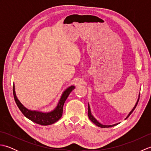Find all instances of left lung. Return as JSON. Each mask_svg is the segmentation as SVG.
Instances as JSON below:
<instances>
[{"label":"left lung","instance_id":"left-lung-1","mask_svg":"<svg viewBox=\"0 0 151 151\" xmlns=\"http://www.w3.org/2000/svg\"><path fill=\"white\" fill-rule=\"evenodd\" d=\"M139 95H140V93H139V97H138V99H137V102H136V104H135V106H134V107L133 108V109L132 110H131V111L130 112V113L129 114V115H127V117L125 118V119H127L129 117L130 115H131V114L133 112V111L135 110V108H136V106H137V103H138V101H139ZM88 117H89V119L91 120V121H92L93 123L95 124H96L97 125V126H98V127H101V128H109V127H114V126H115V125H117V124H118L119 123H117V124H111V125H104V124H102L101 123H99V122L93 116V115L91 114V110H90V106H89V104H88Z\"/></svg>","mask_w":151,"mask_h":151}]
</instances>
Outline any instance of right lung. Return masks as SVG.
<instances>
[{"instance_id": "1", "label": "right lung", "mask_w": 151, "mask_h": 151, "mask_svg": "<svg viewBox=\"0 0 151 151\" xmlns=\"http://www.w3.org/2000/svg\"><path fill=\"white\" fill-rule=\"evenodd\" d=\"M75 89V86H71L67 88L65 91L63 92V93L61 96V98L58 103L56 108L50 112H42L40 111L36 110H28L23 105L21 104V102L19 101L15 91V86L14 84L13 86V94L15 101L17 104L18 108L25 117L28 118V119L33 121L34 123L39 124L41 125H50L52 124L56 121H58L61 117L62 116L63 114V104L65 103L66 99L68 97L70 93Z\"/></svg>"}]
</instances>
